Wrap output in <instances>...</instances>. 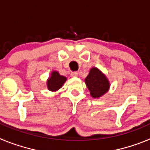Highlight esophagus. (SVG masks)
<instances>
[{"mask_svg": "<svg viewBox=\"0 0 150 150\" xmlns=\"http://www.w3.org/2000/svg\"><path fill=\"white\" fill-rule=\"evenodd\" d=\"M71 76L72 77H76L78 76V73L77 72H72L71 74Z\"/></svg>", "mask_w": 150, "mask_h": 150, "instance_id": "34e87169", "label": "esophagus"}]
</instances>
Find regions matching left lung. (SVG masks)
Listing matches in <instances>:
<instances>
[{"instance_id":"obj_1","label":"left lung","mask_w":150,"mask_h":150,"mask_svg":"<svg viewBox=\"0 0 150 150\" xmlns=\"http://www.w3.org/2000/svg\"><path fill=\"white\" fill-rule=\"evenodd\" d=\"M85 83L90 91V95L94 98H99L105 95L110 87L109 79L96 67L90 69L88 75L85 79Z\"/></svg>"}]
</instances>
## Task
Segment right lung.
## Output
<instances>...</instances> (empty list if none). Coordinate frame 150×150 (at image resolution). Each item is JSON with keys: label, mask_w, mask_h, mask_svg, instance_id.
<instances>
[{"label": "right lung", "mask_w": 150, "mask_h": 150, "mask_svg": "<svg viewBox=\"0 0 150 150\" xmlns=\"http://www.w3.org/2000/svg\"><path fill=\"white\" fill-rule=\"evenodd\" d=\"M66 80H67V77L61 75L58 71H52L50 76H49L48 79L46 81L47 88L53 92L57 91L62 88Z\"/></svg>", "instance_id": "right-lung-1"}]
</instances>
